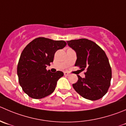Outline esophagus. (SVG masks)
I'll list each match as a JSON object with an SVG mask.
<instances>
[{"label":"esophagus","mask_w":126,"mask_h":126,"mask_svg":"<svg viewBox=\"0 0 126 126\" xmlns=\"http://www.w3.org/2000/svg\"><path fill=\"white\" fill-rule=\"evenodd\" d=\"M64 76H69V73H68V72H64Z\"/></svg>","instance_id":"1"}]
</instances>
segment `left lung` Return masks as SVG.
<instances>
[{
    "label": "left lung",
    "mask_w": 126,
    "mask_h": 126,
    "mask_svg": "<svg viewBox=\"0 0 126 126\" xmlns=\"http://www.w3.org/2000/svg\"><path fill=\"white\" fill-rule=\"evenodd\" d=\"M77 55L76 66L86 70L85 78L78 76L73 84L74 90L84 98L97 100L102 98L110 86L112 73L105 52L97 44L87 39L67 41Z\"/></svg>",
    "instance_id": "1"
}]
</instances>
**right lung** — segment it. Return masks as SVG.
Instances as JSON below:
<instances>
[{
  "instance_id": "add662e5",
  "label": "right lung",
  "mask_w": 126,
  "mask_h": 126,
  "mask_svg": "<svg viewBox=\"0 0 126 126\" xmlns=\"http://www.w3.org/2000/svg\"><path fill=\"white\" fill-rule=\"evenodd\" d=\"M66 45L64 41L38 37L26 46L18 62L17 74L22 89L29 97L41 99L53 92L63 73H51L46 67L53 62L55 52Z\"/></svg>"
}]
</instances>
